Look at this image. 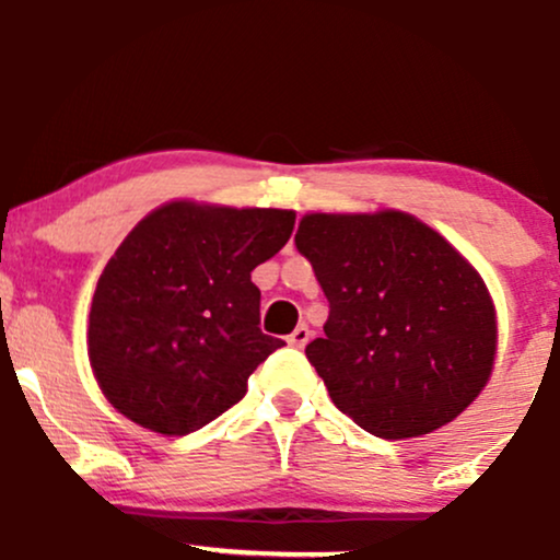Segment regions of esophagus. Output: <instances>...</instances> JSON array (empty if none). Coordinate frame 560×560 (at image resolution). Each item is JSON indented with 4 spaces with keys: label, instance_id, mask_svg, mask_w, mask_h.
<instances>
[{
    "label": "esophagus",
    "instance_id": "esophagus-1",
    "mask_svg": "<svg viewBox=\"0 0 560 560\" xmlns=\"http://www.w3.org/2000/svg\"><path fill=\"white\" fill-rule=\"evenodd\" d=\"M289 345L292 347H305L307 342H311V329H307L305 324H300L298 329H294L292 334H289V339H287Z\"/></svg>",
    "mask_w": 560,
    "mask_h": 560
}]
</instances>
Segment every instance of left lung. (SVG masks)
<instances>
[{"label": "left lung", "mask_w": 560, "mask_h": 560, "mask_svg": "<svg viewBox=\"0 0 560 560\" xmlns=\"http://www.w3.org/2000/svg\"><path fill=\"white\" fill-rule=\"evenodd\" d=\"M294 244L329 300L324 337L305 355L358 427L421 436L477 400L498 318L479 271L445 236L402 210L307 213Z\"/></svg>", "instance_id": "obj_1"}]
</instances>
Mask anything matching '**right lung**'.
Masks as SVG:
<instances>
[{"label":"right lung","instance_id":"right-lung-1","mask_svg":"<svg viewBox=\"0 0 560 560\" xmlns=\"http://www.w3.org/2000/svg\"><path fill=\"white\" fill-rule=\"evenodd\" d=\"M294 210L176 199L141 218L96 281L89 363L102 395L150 432L184 436L247 392L279 350L253 271L289 242Z\"/></svg>","mask_w":560,"mask_h":560}]
</instances>
